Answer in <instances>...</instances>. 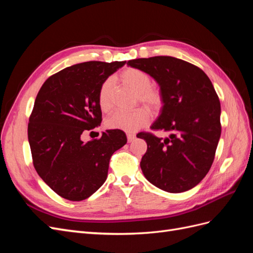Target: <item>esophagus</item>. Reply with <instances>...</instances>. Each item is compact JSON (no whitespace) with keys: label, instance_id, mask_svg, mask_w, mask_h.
<instances>
[{"label":"esophagus","instance_id":"1","mask_svg":"<svg viewBox=\"0 0 253 253\" xmlns=\"http://www.w3.org/2000/svg\"><path fill=\"white\" fill-rule=\"evenodd\" d=\"M126 138H127V141H128V142H132V141H134V139L136 138V135H135V134H132V133H127V134H126Z\"/></svg>","mask_w":253,"mask_h":253}]
</instances>
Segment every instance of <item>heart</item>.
Masks as SVG:
<instances>
[{"mask_svg":"<svg viewBox=\"0 0 253 253\" xmlns=\"http://www.w3.org/2000/svg\"><path fill=\"white\" fill-rule=\"evenodd\" d=\"M120 79L126 85L137 93V100L152 111L158 112L163 106V95L157 87L152 86L151 76L139 68L129 67L120 74ZM113 86L112 78L102 82L99 88L98 101L102 111L109 112L113 106ZM150 121L149 112L138 108L131 112H116L106 120V126L110 128L122 129L126 132H135L144 126Z\"/></svg>","mask_w":253,"mask_h":253,"instance_id":"heart-1","label":"heart"}]
</instances>
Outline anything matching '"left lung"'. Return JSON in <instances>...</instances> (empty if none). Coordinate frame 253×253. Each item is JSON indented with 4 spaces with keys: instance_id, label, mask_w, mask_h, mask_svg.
<instances>
[{
    "instance_id": "obj_1",
    "label": "left lung",
    "mask_w": 253,
    "mask_h": 253,
    "mask_svg": "<svg viewBox=\"0 0 253 253\" xmlns=\"http://www.w3.org/2000/svg\"><path fill=\"white\" fill-rule=\"evenodd\" d=\"M126 64L158 83L164 105L151 127L170 134L167 138L137 135L148 144L140 163L144 177L170 193L194 188L210 170L221 132L220 103L212 82L200 67L174 57L134 59Z\"/></svg>"
}]
</instances>
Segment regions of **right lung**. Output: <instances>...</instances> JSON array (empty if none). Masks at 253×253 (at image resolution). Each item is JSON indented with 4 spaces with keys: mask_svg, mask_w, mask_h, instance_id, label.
I'll return each instance as SVG.
<instances>
[{
    "mask_svg": "<svg viewBox=\"0 0 253 253\" xmlns=\"http://www.w3.org/2000/svg\"><path fill=\"white\" fill-rule=\"evenodd\" d=\"M125 64L89 61L68 66L50 76L37 95L28 124L34 167L65 200L80 202L94 194L108 177L111 156L126 143L121 129L81 140L82 133L101 124L100 85Z\"/></svg>",
    "mask_w": 253,
    "mask_h": 253,
    "instance_id": "add662e5",
    "label": "right lung"
}]
</instances>
